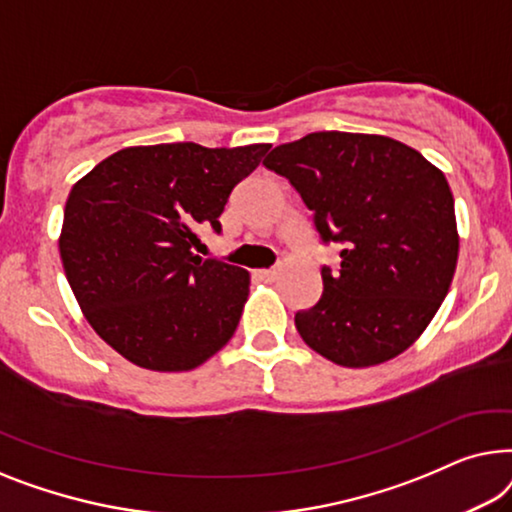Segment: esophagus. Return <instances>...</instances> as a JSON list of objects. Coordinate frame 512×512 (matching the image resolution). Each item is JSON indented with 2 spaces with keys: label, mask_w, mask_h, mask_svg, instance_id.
Masks as SVG:
<instances>
[{
  "label": "esophagus",
  "mask_w": 512,
  "mask_h": 512,
  "mask_svg": "<svg viewBox=\"0 0 512 512\" xmlns=\"http://www.w3.org/2000/svg\"><path fill=\"white\" fill-rule=\"evenodd\" d=\"M259 278L266 280V283H273L278 278V269H262L259 271Z\"/></svg>",
  "instance_id": "1"
}]
</instances>
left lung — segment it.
<instances>
[{
	"mask_svg": "<svg viewBox=\"0 0 512 512\" xmlns=\"http://www.w3.org/2000/svg\"><path fill=\"white\" fill-rule=\"evenodd\" d=\"M264 167L285 176L322 243V297L294 325L334 364L373 366L413 345L455 276V199L443 171L406 143L378 134L313 132L273 148Z\"/></svg>",
	"mask_w": 512,
	"mask_h": 512,
	"instance_id": "1",
	"label": "left lung"
}]
</instances>
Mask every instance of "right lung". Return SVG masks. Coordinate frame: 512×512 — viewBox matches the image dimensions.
Instances as JSON below:
<instances>
[{"label":"right lung","mask_w":512,"mask_h":512,"mask_svg":"<svg viewBox=\"0 0 512 512\" xmlns=\"http://www.w3.org/2000/svg\"><path fill=\"white\" fill-rule=\"evenodd\" d=\"M269 143L125 148L71 187L60 236L64 273L85 318L115 352L150 371H190L239 325L241 266L201 259L199 229L222 232L229 194Z\"/></svg>","instance_id":"obj_1"}]
</instances>
